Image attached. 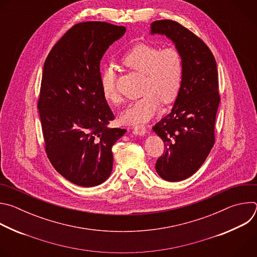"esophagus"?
<instances>
[{
    "mask_svg": "<svg viewBox=\"0 0 257 257\" xmlns=\"http://www.w3.org/2000/svg\"><path fill=\"white\" fill-rule=\"evenodd\" d=\"M133 132L135 134H137V135L142 136V135H144L146 133V128L143 125H137V126L133 127Z\"/></svg>",
    "mask_w": 257,
    "mask_h": 257,
    "instance_id": "obj_1",
    "label": "esophagus"
}]
</instances>
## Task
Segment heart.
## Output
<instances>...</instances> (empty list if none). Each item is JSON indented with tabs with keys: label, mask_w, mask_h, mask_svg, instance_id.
<instances>
[{
	"label": "heart",
	"mask_w": 257,
	"mask_h": 257,
	"mask_svg": "<svg viewBox=\"0 0 257 257\" xmlns=\"http://www.w3.org/2000/svg\"><path fill=\"white\" fill-rule=\"evenodd\" d=\"M127 68L144 75L142 93L139 99L131 102L121 116L125 124L135 125L150 121L158 113L160 101L170 103L178 96L183 79V60L174 48L140 44L131 49L122 59ZM103 96L118 105L122 99L116 87V73L105 68L100 75Z\"/></svg>",
	"instance_id": "1"
}]
</instances>
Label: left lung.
Segmentation results:
<instances>
[{"label": "left lung", "mask_w": 257, "mask_h": 257, "mask_svg": "<svg viewBox=\"0 0 257 257\" xmlns=\"http://www.w3.org/2000/svg\"><path fill=\"white\" fill-rule=\"evenodd\" d=\"M151 34L166 35L183 60L182 85L174 106L153 128L165 144L157 173L166 181L178 182L202 166L214 143L219 103L216 63L198 36L176 21L153 22Z\"/></svg>", "instance_id": "obj_1"}]
</instances>
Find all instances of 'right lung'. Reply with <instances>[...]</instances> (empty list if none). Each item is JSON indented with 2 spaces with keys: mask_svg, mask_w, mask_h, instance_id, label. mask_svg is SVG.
I'll return each mask as SVG.
<instances>
[{
  "mask_svg": "<svg viewBox=\"0 0 257 257\" xmlns=\"http://www.w3.org/2000/svg\"><path fill=\"white\" fill-rule=\"evenodd\" d=\"M124 26L88 21L70 28L50 52L39 112L46 153L68 181L97 186L112 173V148L126 129L109 128L114 114L100 86V60L125 34Z\"/></svg>",
  "mask_w": 257,
  "mask_h": 257,
  "instance_id": "1",
  "label": "right lung"
}]
</instances>
